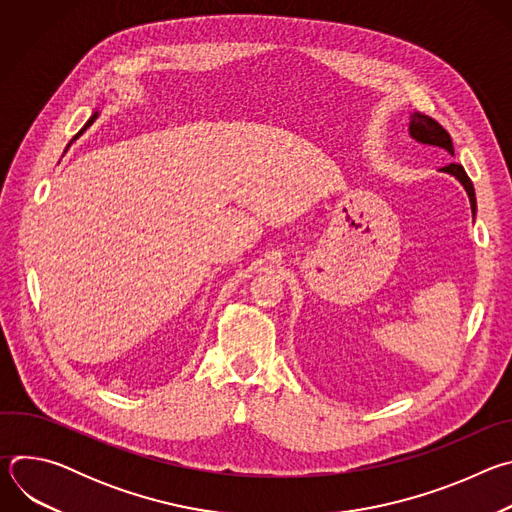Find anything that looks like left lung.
<instances>
[{
  "label": "left lung",
  "instance_id": "8db88e82",
  "mask_svg": "<svg viewBox=\"0 0 512 512\" xmlns=\"http://www.w3.org/2000/svg\"><path fill=\"white\" fill-rule=\"evenodd\" d=\"M409 135H411L413 141H417L421 145H429V148L444 150V152H448L454 158V145H452L450 133L440 123H437L435 119H431L429 115L413 111L409 115ZM440 172L454 176L464 186V190H466V194L470 198L472 214H476V192H474L472 180L468 178L464 168L460 164H448V166L440 168Z\"/></svg>",
  "mask_w": 512,
  "mask_h": 512
}]
</instances>
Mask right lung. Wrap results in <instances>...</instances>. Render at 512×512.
I'll return each instance as SVG.
<instances>
[{"label":"right lung","mask_w":512,"mask_h":512,"mask_svg":"<svg viewBox=\"0 0 512 512\" xmlns=\"http://www.w3.org/2000/svg\"><path fill=\"white\" fill-rule=\"evenodd\" d=\"M97 117H99V113H97V111H95V113H93V117H91V119H89V121H87V123H85V127H83V129H81V131H79V133H77V135H75V137H72V139H70V143H72V141H75V139H77V137H81V135H83V133H85V131H87V127H91V125H93V121H95V119H97ZM70 143H68V145H70ZM68 145H66V150H68ZM66 150H64V152H66Z\"/></svg>","instance_id":"obj_1"}]
</instances>
